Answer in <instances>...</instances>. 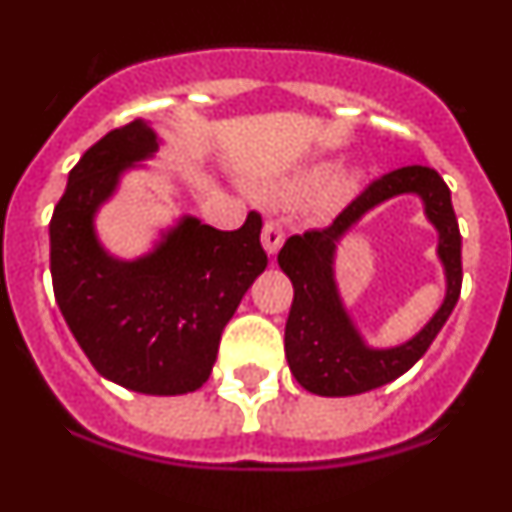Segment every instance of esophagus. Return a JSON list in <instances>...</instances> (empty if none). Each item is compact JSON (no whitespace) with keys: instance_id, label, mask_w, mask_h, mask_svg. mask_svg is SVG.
<instances>
[{"instance_id":"34e87169","label":"esophagus","mask_w":512,"mask_h":512,"mask_svg":"<svg viewBox=\"0 0 512 512\" xmlns=\"http://www.w3.org/2000/svg\"><path fill=\"white\" fill-rule=\"evenodd\" d=\"M260 239H263L265 252H268V255L273 257V255H278V249H281V244H283V239H286V234H283V226L278 221H265L263 234H260Z\"/></svg>"}]
</instances>
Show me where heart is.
I'll return each mask as SVG.
<instances>
[{"label": "heart", "instance_id": "heart-1", "mask_svg": "<svg viewBox=\"0 0 512 512\" xmlns=\"http://www.w3.org/2000/svg\"><path fill=\"white\" fill-rule=\"evenodd\" d=\"M362 182L364 171L354 163H346V166L336 169L330 161H317L296 169L294 174L283 176L278 182L268 184L265 192L276 203H294V200H304V197L322 192L328 205H343L359 192Z\"/></svg>", "mask_w": 512, "mask_h": 512}]
</instances>
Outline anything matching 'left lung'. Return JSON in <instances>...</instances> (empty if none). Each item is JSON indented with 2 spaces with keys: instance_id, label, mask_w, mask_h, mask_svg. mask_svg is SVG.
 Returning a JSON list of instances; mask_svg holds the SVG:
<instances>
[{
  "instance_id": "left-lung-1",
  "label": "left lung",
  "mask_w": 512,
  "mask_h": 512,
  "mask_svg": "<svg viewBox=\"0 0 512 512\" xmlns=\"http://www.w3.org/2000/svg\"><path fill=\"white\" fill-rule=\"evenodd\" d=\"M401 194L419 196L425 217L436 226L446 296L436 315L409 342L372 347L361 336L337 289V244L364 215ZM278 265L294 283L283 346L296 382L309 393L328 398L359 395L388 385L422 359L461 296V231L448 184L427 166H406L385 174L369 184L328 229L289 236L278 252Z\"/></svg>"
}]
</instances>
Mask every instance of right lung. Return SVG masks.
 <instances>
[{"instance_id": "add662e5", "label": "right lung", "mask_w": 512, "mask_h": 512, "mask_svg": "<svg viewBox=\"0 0 512 512\" xmlns=\"http://www.w3.org/2000/svg\"><path fill=\"white\" fill-rule=\"evenodd\" d=\"M161 143L153 124L135 119L85 150L49 223L51 281L98 375L135 393L182 395L210 377L223 328L268 255L257 213L236 231L184 213L145 255L127 260L106 249L98 210Z\"/></svg>"}]
</instances>
